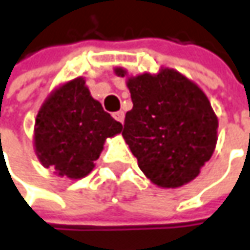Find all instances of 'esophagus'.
I'll return each mask as SVG.
<instances>
[{
    "mask_svg": "<svg viewBox=\"0 0 250 250\" xmlns=\"http://www.w3.org/2000/svg\"><path fill=\"white\" fill-rule=\"evenodd\" d=\"M113 117L116 119L117 122H120V123H123V122H125V112H122V110H119V112H116V113L113 115Z\"/></svg>",
    "mask_w": 250,
    "mask_h": 250,
    "instance_id": "obj_1",
    "label": "esophagus"
}]
</instances>
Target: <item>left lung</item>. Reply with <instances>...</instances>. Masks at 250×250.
Instances as JSON below:
<instances>
[{"label": "left lung", "mask_w": 250, "mask_h": 250, "mask_svg": "<svg viewBox=\"0 0 250 250\" xmlns=\"http://www.w3.org/2000/svg\"><path fill=\"white\" fill-rule=\"evenodd\" d=\"M127 77L133 109L125 113L123 138L141 171L160 188H178L199 176L210 159L219 120L198 84L170 67Z\"/></svg>", "instance_id": "1"}]
</instances>
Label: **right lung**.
<instances>
[{
	"label": "right lung",
	"instance_id": "right-lung-1",
	"mask_svg": "<svg viewBox=\"0 0 250 250\" xmlns=\"http://www.w3.org/2000/svg\"><path fill=\"white\" fill-rule=\"evenodd\" d=\"M123 125L91 97L84 77L62 83L41 105L34 123V151L44 167L80 180L95 167L106 138Z\"/></svg>",
	"mask_w": 250,
	"mask_h": 250
}]
</instances>
